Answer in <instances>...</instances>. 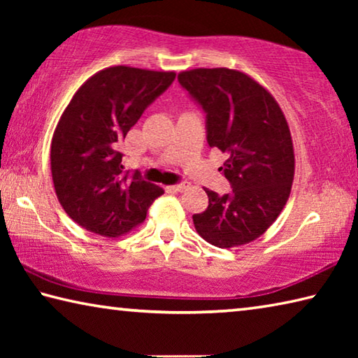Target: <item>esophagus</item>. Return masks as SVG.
<instances>
[{
  "mask_svg": "<svg viewBox=\"0 0 358 358\" xmlns=\"http://www.w3.org/2000/svg\"><path fill=\"white\" fill-rule=\"evenodd\" d=\"M187 187V185H185V183H180V185H175V186H171V189L172 191H177V192H183L185 189Z\"/></svg>",
  "mask_w": 358,
  "mask_h": 358,
  "instance_id": "esophagus-1",
  "label": "esophagus"
}]
</instances>
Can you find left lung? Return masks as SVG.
I'll list each match as a JSON object with an SVG mask.
<instances>
[{
    "instance_id": "left-lung-1",
    "label": "left lung",
    "mask_w": 358,
    "mask_h": 358,
    "mask_svg": "<svg viewBox=\"0 0 358 358\" xmlns=\"http://www.w3.org/2000/svg\"><path fill=\"white\" fill-rule=\"evenodd\" d=\"M178 82L207 113V141L229 157L232 192L205 189L208 207L194 215L197 234L217 248L251 243L266 232L292 189L295 156L287 120L268 90L237 69L183 71Z\"/></svg>"
}]
</instances>
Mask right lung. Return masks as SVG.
Segmentation results:
<instances>
[{"mask_svg":"<svg viewBox=\"0 0 358 358\" xmlns=\"http://www.w3.org/2000/svg\"><path fill=\"white\" fill-rule=\"evenodd\" d=\"M173 78V71L112 66L72 96L53 132L50 169L58 201L78 226L121 237L141 226L150 205L164 194L123 172L120 143Z\"/></svg>","mask_w":358,"mask_h":358,"instance_id":"1","label":"right lung"}]
</instances>
